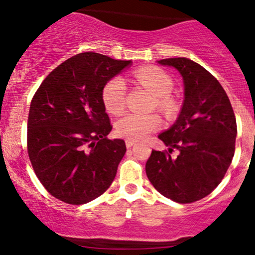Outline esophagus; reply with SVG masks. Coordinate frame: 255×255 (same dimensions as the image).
<instances>
[{
	"label": "esophagus",
	"instance_id": "1",
	"mask_svg": "<svg viewBox=\"0 0 255 255\" xmlns=\"http://www.w3.org/2000/svg\"><path fill=\"white\" fill-rule=\"evenodd\" d=\"M134 145H135V141H133V140H126V146H127V148H129Z\"/></svg>",
	"mask_w": 255,
	"mask_h": 255
}]
</instances>
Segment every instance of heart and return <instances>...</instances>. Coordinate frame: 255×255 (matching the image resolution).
<instances>
[{
	"label": "heart",
	"instance_id": "obj_1",
	"mask_svg": "<svg viewBox=\"0 0 255 255\" xmlns=\"http://www.w3.org/2000/svg\"><path fill=\"white\" fill-rule=\"evenodd\" d=\"M134 79L139 85L148 90L156 99V107L163 113L169 114L174 109V101L169 97L174 87L172 79L162 69L156 67H145L134 73ZM127 87L121 77H114L105 83L102 89V101L105 109L118 115L126 108ZM160 125V119L154 114L139 115L128 113L118 120L115 131L119 136L128 140H141L156 130Z\"/></svg>",
	"mask_w": 255,
	"mask_h": 255
}]
</instances>
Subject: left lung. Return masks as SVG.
I'll return each mask as SVG.
<instances>
[{"label": "left lung", "instance_id": "8db88e82", "mask_svg": "<svg viewBox=\"0 0 255 255\" xmlns=\"http://www.w3.org/2000/svg\"><path fill=\"white\" fill-rule=\"evenodd\" d=\"M182 75L184 101L180 115L158 137L168 151L152 150L146 175L154 188L180 204L209 195L231 164L238 134L235 114L222 85L210 72L186 57L158 61ZM177 148L180 154L171 158Z\"/></svg>", "mask_w": 255, "mask_h": 255}]
</instances>
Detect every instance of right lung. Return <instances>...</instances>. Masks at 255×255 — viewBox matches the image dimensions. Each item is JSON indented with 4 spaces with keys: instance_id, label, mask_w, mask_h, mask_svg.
<instances>
[{
    "instance_id": "1",
    "label": "right lung",
    "mask_w": 255,
    "mask_h": 255,
    "mask_svg": "<svg viewBox=\"0 0 255 255\" xmlns=\"http://www.w3.org/2000/svg\"><path fill=\"white\" fill-rule=\"evenodd\" d=\"M128 64L130 61L81 52L57 66L32 98L28 157L44 188L63 203H89L116 176L126 144L107 137L113 126L102 89Z\"/></svg>"
}]
</instances>
